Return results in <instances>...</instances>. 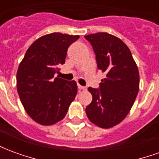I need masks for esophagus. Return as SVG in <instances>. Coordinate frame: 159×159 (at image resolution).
Returning a JSON list of instances; mask_svg holds the SVG:
<instances>
[{"instance_id": "34e87169", "label": "esophagus", "mask_w": 159, "mask_h": 159, "mask_svg": "<svg viewBox=\"0 0 159 159\" xmlns=\"http://www.w3.org/2000/svg\"><path fill=\"white\" fill-rule=\"evenodd\" d=\"M78 89L81 90H86L87 89V88L86 87H83V86H81L80 84H78Z\"/></svg>"}]
</instances>
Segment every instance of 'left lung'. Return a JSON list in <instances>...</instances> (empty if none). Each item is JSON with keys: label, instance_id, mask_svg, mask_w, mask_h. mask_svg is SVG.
Masks as SVG:
<instances>
[{"label": "left lung", "instance_id": "1", "mask_svg": "<svg viewBox=\"0 0 159 159\" xmlns=\"http://www.w3.org/2000/svg\"><path fill=\"white\" fill-rule=\"evenodd\" d=\"M96 55L98 69L106 72L100 90L89 87L93 100L86 107L91 123L110 129L123 121L133 107L139 88L140 74L128 46L106 32L85 36Z\"/></svg>", "mask_w": 159, "mask_h": 159}]
</instances>
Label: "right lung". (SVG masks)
<instances>
[{"mask_svg": "<svg viewBox=\"0 0 159 159\" xmlns=\"http://www.w3.org/2000/svg\"><path fill=\"white\" fill-rule=\"evenodd\" d=\"M79 38L62 33L42 36L27 49L17 71V90L25 110L35 122L49 126L66 117L77 93L75 81L54 78L66 62L67 49Z\"/></svg>", "mask_w": 159, "mask_h": 159, "instance_id": "1", "label": "right lung"}]
</instances>
